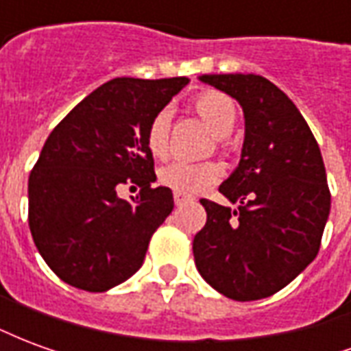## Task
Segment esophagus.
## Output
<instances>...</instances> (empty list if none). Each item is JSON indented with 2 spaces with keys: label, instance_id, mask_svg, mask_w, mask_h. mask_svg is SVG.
Returning a JSON list of instances; mask_svg holds the SVG:
<instances>
[{
  "label": "esophagus",
  "instance_id": "esophagus-1",
  "mask_svg": "<svg viewBox=\"0 0 351 351\" xmlns=\"http://www.w3.org/2000/svg\"><path fill=\"white\" fill-rule=\"evenodd\" d=\"M175 203L176 205H184V203H190V201H193V197L191 195H188V193H182V191H175Z\"/></svg>",
  "mask_w": 351,
  "mask_h": 351
}]
</instances>
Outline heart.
I'll return each instance as SVG.
<instances>
[{"label":"heart","mask_w":351,"mask_h":351,"mask_svg":"<svg viewBox=\"0 0 351 351\" xmlns=\"http://www.w3.org/2000/svg\"><path fill=\"white\" fill-rule=\"evenodd\" d=\"M199 116L208 123L216 137H226L235 128L237 105L229 95L220 92L201 93L195 99ZM173 110L161 108L152 116L146 130V146L156 160H165L169 156V133H171ZM223 167L218 161H175L160 171V182L171 190L182 193H199L220 180Z\"/></svg>","instance_id":"heart-1"}]
</instances>
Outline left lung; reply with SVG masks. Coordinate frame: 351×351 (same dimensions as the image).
Segmentation results:
<instances>
[{
    "label": "left lung",
    "instance_id": "left-lung-1",
    "mask_svg": "<svg viewBox=\"0 0 351 351\" xmlns=\"http://www.w3.org/2000/svg\"><path fill=\"white\" fill-rule=\"evenodd\" d=\"M244 112L239 167L220 193L237 210L201 199L205 228L193 239L197 271L235 301H258L286 287L319 250L331 210L322 152L308 123L271 80L259 75H203Z\"/></svg>",
    "mask_w": 351,
    "mask_h": 351
}]
</instances>
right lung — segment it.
<instances>
[{"label":"right lung","instance_id":"obj_1","mask_svg":"<svg viewBox=\"0 0 351 351\" xmlns=\"http://www.w3.org/2000/svg\"><path fill=\"white\" fill-rule=\"evenodd\" d=\"M188 82L108 80L49 135L27 180V218L37 250L65 284L97 293L141 269L154 231L175 206L169 188H152L146 130ZM122 185L141 191L123 202Z\"/></svg>","mask_w":351,"mask_h":351}]
</instances>
